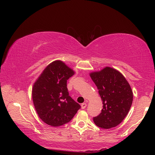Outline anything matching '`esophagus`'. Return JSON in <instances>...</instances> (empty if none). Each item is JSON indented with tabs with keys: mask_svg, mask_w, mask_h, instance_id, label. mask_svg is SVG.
Masks as SVG:
<instances>
[{
	"mask_svg": "<svg viewBox=\"0 0 155 155\" xmlns=\"http://www.w3.org/2000/svg\"><path fill=\"white\" fill-rule=\"evenodd\" d=\"M86 107H87L86 103H83V104H82V105H81V108H82V109H84Z\"/></svg>",
	"mask_w": 155,
	"mask_h": 155,
	"instance_id": "esophagus-1",
	"label": "esophagus"
}]
</instances>
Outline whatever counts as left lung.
I'll return each instance as SVG.
<instances>
[{"mask_svg":"<svg viewBox=\"0 0 155 155\" xmlns=\"http://www.w3.org/2000/svg\"><path fill=\"white\" fill-rule=\"evenodd\" d=\"M90 76L98 88L103 104L101 113L93 117L94 123L103 129L117 126L131 107L133 94L131 87L119 71L110 67L91 73Z\"/></svg>","mask_w":155,"mask_h":155,"instance_id":"left-lung-1","label":"left lung"}]
</instances>
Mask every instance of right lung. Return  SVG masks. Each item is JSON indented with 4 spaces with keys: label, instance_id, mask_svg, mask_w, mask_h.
Returning <instances> with one entry per match:
<instances>
[{
    "label": "right lung",
    "instance_id": "obj_1",
    "mask_svg": "<svg viewBox=\"0 0 155 155\" xmlns=\"http://www.w3.org/2000/svg\"><path fill=\"white\" fill-rule=\"evenodd\" d=\"M74 71L61 61H54L44 70L32 91V101L40 119L46 124L60 126L68 123L80 109L69 95L67 80Z\"/></svg>",
    "mask_w": 155,
    "mask_h": 155
}]
</instances>
